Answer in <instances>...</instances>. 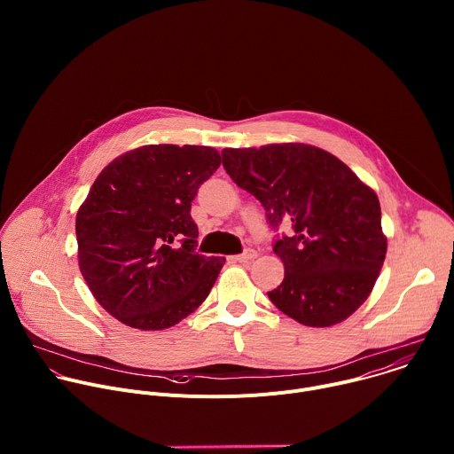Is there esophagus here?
Returning <instances> with one entry per match:
<instances>
[{"label":"esophagus","mask_w":454,"mask_h":454,"mask_svg":"<svg viewBox=\"0 0 454 454\" xmlns=\"http://www.w3.org/2000/svg\"><path fill=\"white\" fill-rule=\"evenodd\" d=\"M254 256H256V251H254V249H246L244 253L233 256V261H237V262H249V261H253Z\"/></svg>","instance_id":"1"}]
</instances>
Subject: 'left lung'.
I'll return each mask as SVG.
<instances>
[{"mask_svg":"<svg viewBox=\"0 0 454 454\" xmlns=\"http://www.w3.org/2000/svg\"><path fill=\"white\" fill-rule=\"evenodd\" d=\"M230 177L262 203L284 282L268 293L307 327H333L370 296L386 256L377 193L334 154L307 144L224 149Z\"/></svg>","mask_w":454,"mask_h":454,"instance_id":"obj_1","label":"left lung"}]
</instances>
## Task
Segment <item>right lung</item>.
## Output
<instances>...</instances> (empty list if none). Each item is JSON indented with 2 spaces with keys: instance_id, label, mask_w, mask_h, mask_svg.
I'll return each instance as SVG.
<instances>
[{
  "instance_id": "1",
  "label": "right lung",
  "mask_w": 454,
  "mask_h": 454,
  "mask_svg": "<svg viewBox=\"0 0 454 454\" xmlns=\"http://www.w3.org/2000/svg\"><path fill=\"white\" fill-rule=\"evenodd\" d=\"M221 165L205 145H145L113 160L75 221L79 268L123 325L163 331L210 294L226 258L196 253L190 207Z\"/></svg>"
}]
</instances>
